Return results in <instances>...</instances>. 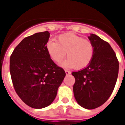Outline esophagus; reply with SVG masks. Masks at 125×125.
Instances as JSON below:
<instances>
[{
    "mask_svg": "<svg viewBox=\"0 0 125 125\" xmlns=\"http://www.w3.org/2000/svg\"><path fill=\"white\" fill-rule=\"evenodd\" d=\"M65 74H71V72L70 71H69L68 70H65Z\"/></svg>",
    "mask_w": 125,
    "mask_h": 125,
    "instance_id": "1",
    "label": "esophagus"
}]
</instances>
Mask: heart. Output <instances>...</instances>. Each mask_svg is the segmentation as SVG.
Returning a JSON list of instances; mask_svg holds the SVG:
<instances>
[{"label":"heart","mask_w":125,"mask_h":125,"mask_svg":"<svg viewBox=\"0 0 125 125\" xmlns=\"http://www.w3.org/2000/svg\"><path fill=\"white\" fill-rule=\"evenodd\" d=\"M49 56L59 63L65 56L68 57L62 63L63 67L81 69L91 63L94 56L95 48L91 41L83 39L73 33L59 35L57 42L49 40L45 45Z\"/></svg>","instance_id":"obj_1"}]
</instances>
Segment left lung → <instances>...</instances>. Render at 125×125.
<instances>
[{"mask_svg":"<svg viewBox=\"0 0 125 125\" xmlns=\"http://www.w3.org/2000/svg\"><path fill=\"white\" fill-rule=\"evenodd\" d=\"M95 48L91 63L85 68L73 72L74 98L78 104L91 110L101 106L110 97L116 83L119 62L108 42L95 34L88 37Z\"/></svg>","mask_w":125,"mask_h":125,"instance_id":"8db88e82","label":"left lung"}]
</instances>
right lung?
I'll return each mask as SVG.
<instances>
[{
  "label": "right lung",
  "mask_w": 125,
  "mask_h": 125,
  "mask_svg": "<svg viewBox=\"0 0 125 125\" xmlns=\"http://www.w3.org/2000/svg\"><path fill=\"white\" fill-rule=\"evenodd\" d=\"M48 31L26 37L13 51L10 71L17 94L26 104L43 108L52 103L65 72L55 63L46 50Z\"/></svg>",
  "instance_id": "right-lung-1"
}]
</instances>
